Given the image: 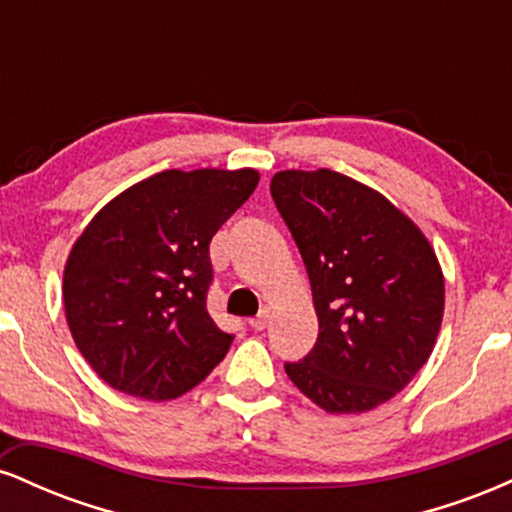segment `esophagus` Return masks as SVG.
<instances>
[{
	"label": "esophagus",
	"instance_id": "1",
	"mask_svg": "<svg viewBox=\"0 0 512 512\" xmlns=\"http://www.w3.org/2000/svg\"><path fill=\"white\" fill-rule=\"evenodd\" d=\"M269 317H272V308H269V305H264L260 313H257V315L250 320V327H252V330H257V332L264 330V327L269 325Z\"/></svg>",
	"mask_w": 512,
	"mask_h": 512
}]
</instances>
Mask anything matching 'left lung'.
I'll return each instance as SVG.
<instances>
[{
	"mask_svg": "<svg viewBox=\"0 0 512 512\" xmlns=\"http://www.w3.org/2000/svg\"><path fill=\"white\" fill-rule=\"evenodd\" d=\"M269 190L301 250L320 325L286 375L330 414L375 409L436 346L445 303L436 252L395 204L334 170H281Z\"/></svg>",
	"mask_w": 512,
	"mask_h": 512,
	"instance_id": "obj_1",
	"label": "left lung"
}]
</instances>
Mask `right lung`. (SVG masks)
<instances>
[{
	"label": "right lung",
	"instance_id": "right-lung-1",
	"mask_svg": "<svg viewBox=\"0 0 512 512\" xmlns=\"http://www.w3.org/2000/svg\"><path fill=\"white\" fill-rule=\"evenodd\" d=\"M260 173L163 170L93 216L64 267V313L88 366L151 402L197 387L233 334L207 310L209 243L255 192Z\"/></svg>",
	"mask_w": 512,
	"mask_h": 512
}]
</instances>
